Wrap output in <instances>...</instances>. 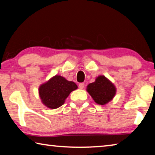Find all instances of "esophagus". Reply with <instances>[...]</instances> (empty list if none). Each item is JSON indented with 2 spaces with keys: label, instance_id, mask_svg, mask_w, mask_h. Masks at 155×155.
Segmentation results:
<instances>
[{
  "label": "esophagus",
  "instance_id": "1",
  "mask_svg": "<svg viewBox=\"0 0 155 155\" xmlns=\"http://www.w3.org/2000/svg\"><path fill=\"white\" fill-rule=\"evenodd\" d=\"M78 87H79L80 89H81V90H82V89H83L84 87H85V83H79V85H78Z\"/></svg>",
  "mask_w": 155,
  "mask_h": 155
}]
</instances>
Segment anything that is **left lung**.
I'll return each instance as SVG.
<instances>
[{
	"mask_svg": "<svg viewBox=\"0 0 155 155\" xmlns=\"http://www.w3.org/2000/svg\"><path fill=\"white\" fill-rule=\"evenodd\" d=\"M96 103L100 105L109 103L116 94V87L111 81L104 75L96 77L94 83H90L86 89Z\"/></svg>",
	"mask_w": 155,
	"mask_h": 155,
	"instance_id": "obj_1",
	"label": "left lung"
}]
</instances>
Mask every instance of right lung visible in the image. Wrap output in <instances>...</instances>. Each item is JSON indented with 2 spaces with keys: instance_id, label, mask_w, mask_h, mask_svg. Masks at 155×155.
Wrapping results in <instances>:
<instances>
[{
  "instance_id": "add662e5",
  "label": "right lung",
  "mask_w": 155,
  "mask_h": 155,
  "mask_svg": "<svg viewBox=\"0 0 155 155\" xmlns=\"http://www.w3.org/2000/svg\"><path fill=\"white\" fill-rule=\"evenodd\" d=\"M77 88L75 83L55 75L39 87V96L44 105L54 109L64 104L70 94Z\"/></svg>"
}]
</instances>
